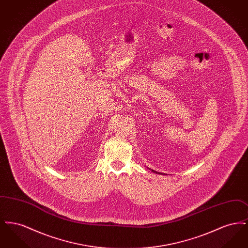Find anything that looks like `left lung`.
Segmentation results:
<instances>
[{"label":"left lung","instance_id":"8db88e82","mask_svg":"<svg viewBox=\"0 0 248 248\" xmlns=\"http://www.w3.org/2000/svg\"><path fill=\"white\" fill-rule=\"evenodd\" d=\"M152 171H153V172H154V173H158V172H156V171H154V170H152ZM158 174H160V175H163L162 173H158Z\"/></svg>","mask_w":248,"mask_h":248}]
</instances>
